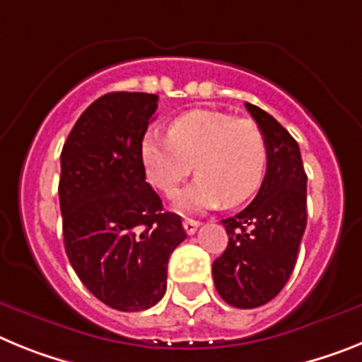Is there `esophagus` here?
<instances>
[{
	"label": "esophagus",
	"instance_id": "34e87169",
	"mask_svg": "<svg viewBox=\"0 0 362 362\" xmlns=\"http://www.w3.org/2000/svg\"><path fill=\"white\" fill-rule=\"evenodd\" d=\"M200 222L199 220H193V218H184V229L187 235H193L197 229H199Z\"/></svg>",
	"mask_w": 362,
	"mask_h": 362
}]
</instances>
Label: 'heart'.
Returning a JSON list of instances; mask_svg holds the SVG:
<instances>
[{"label":"heart","instance_id":"b5f03b06","mask_svg":"<svg viewBox=\"0 0 362 362\" xmlns=\"http://www.w3.org/2000/svg\"><path fill=\"white\" fill-rule=\"evenodd\" d=\"M140 156L149 182L165 194L175 193L194 165L197 180L175 200L182 211H194L251 199L266 177L269 153L255 122L197 109L171 122L168 138L146 134Z\"/></svg>","mask_w":362,"mask_h":362}]
</instances>
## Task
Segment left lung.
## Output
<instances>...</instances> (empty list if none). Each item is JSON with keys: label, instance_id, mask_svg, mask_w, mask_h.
Wrapping results in <instances>:
<instances>
[{"label": "left lung", "instance_id": "obj_1", "mask_svg": "<svg viewBox=\"0 0 362 362\" xmlns=\"http://www.w3.org/2000/svg\"><path fill=\"white\" fill-rule=\"evenodd\" d=\"M246 109L268 142V169L253 202L222 220L229 242L213 262V281L226 303L242 310L262 306L281 293L297 262L306 229V182L300 149L260 107Z\"/></svg>", "mask_w": 362, "mask_h": 362}]
</instances>
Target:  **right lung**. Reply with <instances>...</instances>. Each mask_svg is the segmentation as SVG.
Wrapping results in <instances>:
<instances>
[{"label":"right lung","mask_w":362,"mask_h":362,"mask_svg":"<svg viewBox=\"0 0 362 362\" xmlns=\"http://www.w3.org/2000/svg\"><path fill=\"white\" fill-rule=\"evenodd\" d=\"M158 96L109 93L81 112L62 149L59 209L69 262L87 290L120 312L155 306L184 240L146 182L140 147Z\"/></svg>","instance_id":"add662e5"}]
</instances>
